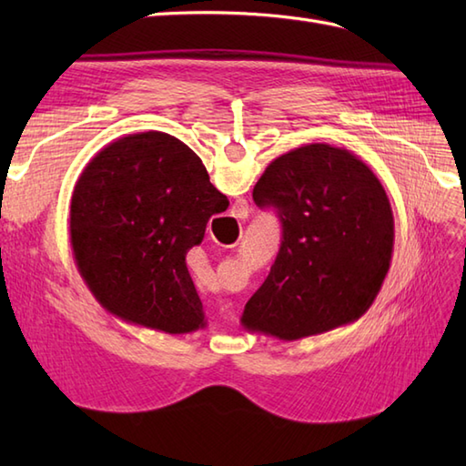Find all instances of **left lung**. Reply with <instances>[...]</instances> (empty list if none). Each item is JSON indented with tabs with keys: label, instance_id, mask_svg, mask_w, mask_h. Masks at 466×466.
<instances>
[{
	"label": "left lung",
	"instance_id": "left-lung-1",
	"mask_svg": "<svg viewBox=\"0 0 466 466\" xmlns=\"http://www.w3.org/2000/svg\"><path fill=\"white\" fill-rule=\"evenodd\" d=\"M252 198L276 208L282 244L244 306V329L292 342L359 320L394 248L392 208L370 167L344 147L309 144L270 162Z\"/></svg>",
	"mask_w": 466,
	"mask_h": 466
}]
</instances>
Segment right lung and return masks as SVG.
Instances as JSON below:
<instances>
[{"label":"right lung","instance_id":"obj_1","mask_svg":"<svg viewBox=\"0 0 466 466\" xmlns=\"http://www.w3.org/2000/svg\"><path fill=\"white\" fill-rule=\"evenodd\" d=\"M226 208L200 157L177 137L124 136L76 182L69 236L77 272L117 319L166 334L204 329L186 254Z\"/></svg>","mask_w":466,"mask_h":466}]
</instances>
